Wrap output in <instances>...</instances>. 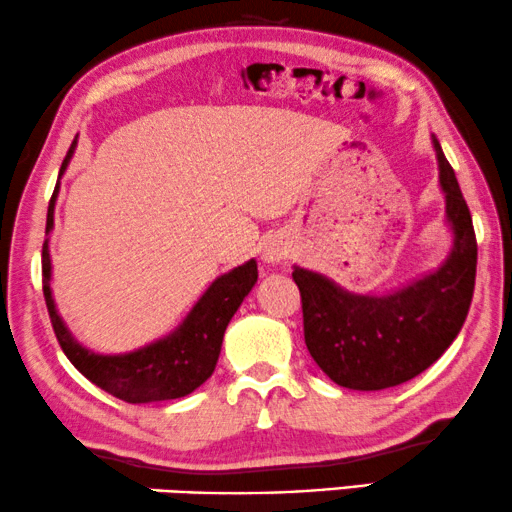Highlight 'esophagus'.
I'll return each mask as SVG.
<instances>
[{
  "label": "esophagus",
  "instance_id": "obj_1",
  "mask_svg": "<svg viewBox=\"0 0 512 512\" xmlns=\"http://www.w3.org/2000/svg\"><path fill=\"white\" fill-rule=\"evenodd\" d=\"M285 257H287V246H283V243H280V241L266 243V248H264V259H266V262L276 264V262H280V259H285Z\"/></svg>",
  "mask_w": 512,
  "mask_h": 512
}]
</instances>
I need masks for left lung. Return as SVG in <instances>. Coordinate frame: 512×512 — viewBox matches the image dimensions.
Instances as JSON below:
<instances>
[{
  "label": "left lung",
  "mask_w": 512,
  "mask_h": 512,
  "mask_svg": "<svg viewBox=\"0 0 512 512\" xmlns=\"http://www.w3.org/2000/svg\"><path fill=\"white\" fill-rule=\"evenodd\" d=\"M434 150L445 218L455 234L438 271L385 297L348 292L299 266L292 271L301 292L306 348L315 364L348 390H387L420 376L450 348L469 315L478 243L471 211L436 136Z\"/></svg>",
  "instance_id": "obj_1"
}]
</instances>
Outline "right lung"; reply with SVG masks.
I'll list each match as a JSON object with an SVG mask.
<instances>
[{
  "instance_id": "add662e5",
  "label": "right lung",
  "mask_w": 512,
  "mask_h": 512,
  "mask_svg": "<svg viewBox=\"0 0 512 512\" xmlns=\"http://www.w3.org/2000/svg\"><path fill=\"white\" fill-rule=\"evenodd\" d=\"M74 148L76 139L71 143L67 157H64L60 176L67 169ZM57 190H60V181H57L48 204L46 234L53 229ZM41 257L43 297H46L50 322H53L55 336L62 345L64 355L90 383H95L104 392L127 403L181 399L192 394L199 385H204L215 371V364H218L222 336H225L229 320L234 318L243 299L248 297V292L257 283V262L250 259V262L215 278L192 311L187 313V318L169 336L143 345L139 350L125 352V355H97V352L88 350L71 336V331L57 313L53 292H50L48 239L43 243Z\"/></svg>"
}]
</instances>
